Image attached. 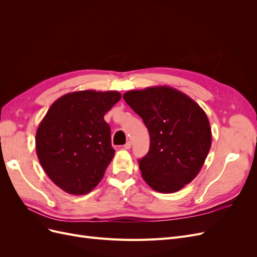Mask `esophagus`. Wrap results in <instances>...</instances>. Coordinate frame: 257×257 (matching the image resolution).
Masks as SVG:
<instances>
[{"instance_id":"1","label":"esophagus","mask_w":257,"mask_h":257,"mask_svg":"<svg viewBox=\"0 0 257 257\" xmlns=\"http://www.w3.org/2000/svg\"><path fill=\"white\" fill-rule=\"evenodd\" d=\"M131 147H132V143H131V142H127L125 145L123 146V149L128 150V149H131Z\"/></svg>"}]
</instances>
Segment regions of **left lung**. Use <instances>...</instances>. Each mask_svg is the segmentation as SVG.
<instances>
[{
    "instance_id": "8db88e82",
    "label": "left lung",
    "mask_w": 257,
    "mask_h": 257,
    "mask_svg": "<svg viewBox=\"0 0 257 257\" xmlns=\"http://www.w3.org/2000/svg\"><path fill=\"white\" fill-rule=\"evenodd\" d=\"M123 98L150 134V149L138 160L144 180L154 191L183 189L203 167L211 147V127L195 100L167 85L132 90Z\"/></svg>"
}]
</instances>
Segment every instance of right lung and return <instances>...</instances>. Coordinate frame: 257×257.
Listing matches in <instances>:
<instances>
[{
  "mask_svg": "<svg viewBox=\"0 0 257 257\" xmlns=\"http://www.w3.org/2000/svg\"><path fill=\"white\" fill-rule=\"evenodd\" d=\"M120 99L116 91L83 90L50 106L36 132V154L61 190L84 195L103 179L114 155L104 115Z\"/></svg>",
  "mask_w": 257,
  "mask_h": 257,
  "instance_id": "add662e5",
  "label": "right lung"
}]
</instances>
